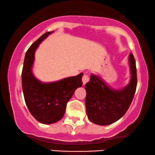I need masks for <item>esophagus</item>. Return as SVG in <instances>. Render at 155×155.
I'll return each instance as SVG.
<instances>
[{
  "label": "esophagus",
  "mask_w": 155,
  "mask_h": 155,
  "mask_svg": "<svg viewBox=\"0 0 155 155\" xmlns=\"http://www.w3.org/2000/svg\"><path fill=\"white\" fill-rule=\"evenodd\" d=\"M89 81V75H87V74H84L83 77H82V82H83L84 85H85V84H87Z\"/></svg>",
  "instance_id": "esophagus-1"
}]
</instances>
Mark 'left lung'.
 Returning <instances> with one entry per match:
<instances>
[{"mask_svg": "<svg viewBox=\"0 0 155 155\" xmlns=\"http://www.w3.org/2000/svg\"><path fill=\"white\" fill-rule=\"evenodd\" d=\"M131 79L126 87L116 90L109 87L99 76L91 74L86 84V109L88 119L99 125H109L121 119L132 103L136 91L137 68L134 56H129Z\"/></svg>", "mask_w": 155, "mask_h": 155, "instance_id": "obj_1", "label": "left lung"}]
</instances>
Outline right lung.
Instances as JSON below:
<instances>
[{
	"instance_id": "obj_1",
	"label": "right lung",
	"mask_w": 155,
	"mask_h": 155,
	"mask_svg": "<svg viewBox=\"0 0 155 155\" xmlns=\"http://www.w3.org/2000/svg\"><path fill=\"white\" fill-rule=\"evenodd\" d=\"M52 32L42 35L30 46L25 53L21 74L25 104L32 116L45 124L56 123L63 118L66 104L75 90L83 84V73L51 83L40 81L33 74L35 51L39 44Z\"/></svg>"
}]
</instances>
